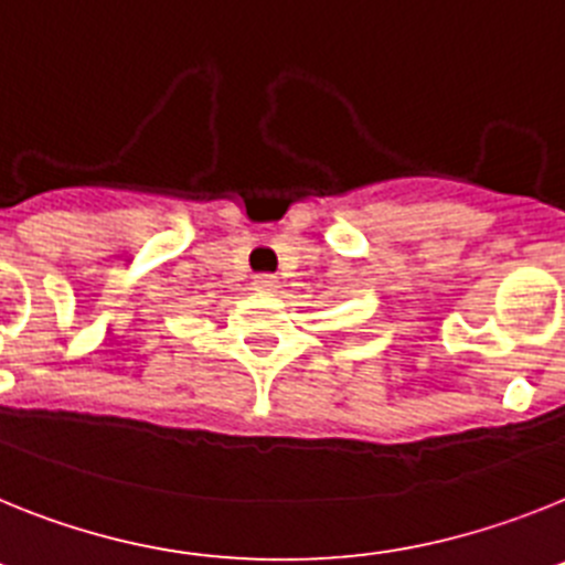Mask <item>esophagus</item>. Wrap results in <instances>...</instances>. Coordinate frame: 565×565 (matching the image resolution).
I'll return each mask as SVG.
<instances>
[{"instance_id":"34e87169","label":"esophagus","mask_w":565,"mask_h":565,"mask_svg":"<svg viewBox=\"0 0 565 565\" xmlns=\"http://www.w3.org/2000/svg\"><path fill=\"white\" fill-rule=\"evenodd\" d=\"M255 287H258V289H276L278 281H276V276H269V273H262V276H255Z\"/></svg>"}]
</instances>
